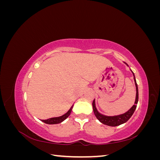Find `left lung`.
Returning <instances> with one entry per match:
<instances>
[{
  "instance_id": "obj_1",
  "label": "left lung",
  "mask_w": 160,
  "mask_h": 160,
  "mask_svg": "<svg viewBox=\"0 0 160 160\" xmlns=\"http://www.w3.org/2000/svg\"><path fill=\"white\" fill-rule=\"evenodd\" d=\"M124 63L126 64L127 66H128V65L127 63H125V62H124ZM131 71L132 72V73L133 75V79L135 81V88H136V96H135V101L134 105L128 111H126V112L124 113L117 115L108 116V115H103V114L99 112L98 110L96 108L95 101L94 99L93 101V112H94V114L95 115V117L97 118V119H98L101 123H102L105 125H109V126H111V127L118 126V125H122L125 122H127L130 119V118L132 117V115L133 114L135 109H136V108H137L139 94H138V87L136 80H135V75L132 70H131Z\"/></svg>"
}]
</instances>
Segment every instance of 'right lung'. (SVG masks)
Here are the masks:
<instances>
[{"mask_svg": "<svg viewBox=\"0 0 160 160\" xmlns=\"http://www.w3.org/2000/svg\"><path fill=\"white\" fill-rule=\"evenodd\" d=\"M72 108H73V105L71 106V108H70V109L68 111H67V112L65 114L62 115L61 116H59V117L52 118H50V119H45V120H41V121H42V122H44V123H45L47 124H57V123H60L62 122H63L64 120H65L70 115Z\"/></svg>", "mask_w": 160, "mask_h": 160, "instance_id": "1", "label": "right lung"}]
</instances>
